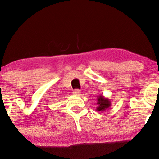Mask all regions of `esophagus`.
<instances>
[{"label":"esophagus","mask_w":159,"mask_h":159,"mask_svg":"<svg viewBox=\"0 0 159 159\" xmlns=\"http://www.w3.org/2000/svg\"><path fill=\"white\" fill-rule=\"evenodd\" d=\"M73 94L75 95H81V91H80V90H78V89H76V90L73 91Z\"/></svg>","instance_id":"34e87169"}]
</instances>
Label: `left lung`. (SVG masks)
I'll list each match as a JSON object with an SVG mask.
<instances>
[{"mask_svg":"<svg viewBox=\"0 0 159 159\" xmlns=\"http://www.w3.org/2000/svg\"><path fill=\"white\" fill-rule=\"evenodd\" d=\"M111 101L109 99L106 98L103 95L97 96V111H104L111 106Z\"/></svg>","mask_w":159,"mask_h":159,"instance_id":"8db88e82","label":"left lung"}]
</instances>
